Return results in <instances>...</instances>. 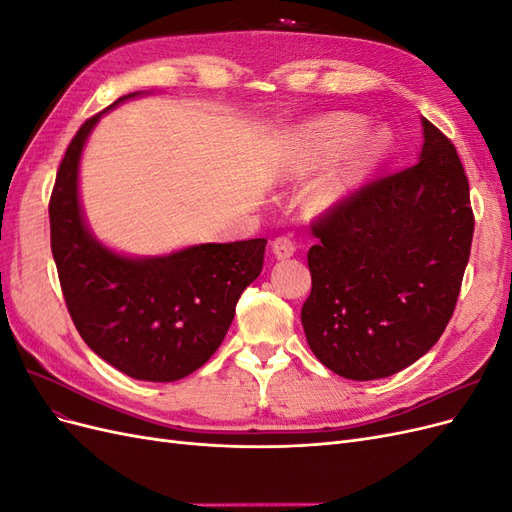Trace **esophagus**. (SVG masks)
<instances>
[{
	"instance_id": "34e87169",
	"label": "esophagus",
	"mask_w": 512,
	"mask_h": 512,
	"mask_svg": "<svg viewBox=\"0 0 512 512\" xmlns=\"http://www.w3.org/2000/svg\"><path fill=\"white\" fill-rule=\"evenodd\" d=\"M271 247H273L275 258H280V260L290 258L294 252H297V243L290 239V235H280V237L273 241Z\"/></svg>"
}]
</instances>
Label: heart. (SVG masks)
I'll return each instance as SVG.
<instances>
[{
  "label": "heart",
  "mask_w": 512,
  "mask_h": 512,
  "mask_svg": "<svg viewBox=\"0 0 512 512\" xmlns=\"http://www.w3.org/2000/svg\"><path fill=\"white\" fill-rule=\"evenodd\" d=\"M365 121L356 115H331L314 123L307 136V164L324 162L335 158L352 145L346 153L344 162L324 179L318 190L320 203H331L344 192H348L354 183H359L371 168H374L389 149V136L382 130L363 134Z\"/></svg>",
  "instance_id": "b5f03b06"
}]
</instances>
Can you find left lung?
I'll list each match as a JSON object with an SVG mask.
<instances>
[{
	"mask_svg": "<svg viewBox=\"0 0 512 512\" xmlns=\"http://www.w3.org/2000/svg\"><path fill=\"white\" fill-rule=\"evenodd\" d=\"M423 134L414 166L371 179L312 222L301 322L337 376H393L453 318L474 235L470 185L451 138L427 119Z\"/></svg>",
	"mask_w": 512,
	"mask_h": 512,
	"instance_id": "1",
	"label": "left lung"
}]
</instances>
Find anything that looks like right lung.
I'll list each match as a JSON object with an SVG mask.
<instances>
[{
    "instance_id": "add662e5",
    "label": "right lung",
    "mask_w": 512,
    "mask_h": 512,
    "mask_svg": "<svg viewBox=\"0 0 512 512\" xmlns=\"http://www.w3.org/2000/svg\"><path fill=\"white\" fill-rule=\"evenodd\" d=\"M102 113L74 134L53 185L51 250L61 292L100 359L136 380L175 382L220 348L239 297L262 271L267 239L205 243L160 258L106 250L85 228L76 188L83 145Z\"/></svg>"
}]
</instances>
